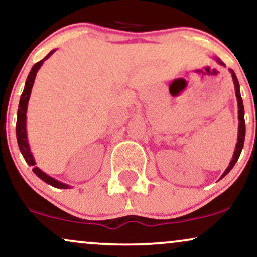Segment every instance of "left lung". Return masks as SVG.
<instances>
[{"mask_svg": "<svg viewBox=\"0 0 257 257\" xmlns=\"http://www.w3.org/2000/svg\"><path fill=\"white\" fill-rule=\"evenodd\" d=\"M217 63H219L220 65H223L224 66V63L223 61H220L218 58H216ZM230 73H231L232 76V80H233V84H235V93H236V98H237V103H238V138H237V144H236V148H235V153H233V157H232V160L230 161L228 168H226L225 172L222 174V177H220V179L222 178L225 177L226 174L229 173L230 171L232 170V167L235 166V164L238 160L239 155H241V152H242V148H243V145H244V138H245V122H244V106H243V100H242V97H241V91H239V84H238V80H237V77L235 72H233L232 70H229Z\"/></svg>", "mask_w": 257, "mask_h": 257, "instance_id": "left-lung-1", "label": "left lung"}]
</instances>
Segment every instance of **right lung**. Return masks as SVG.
<instances>
[{"instance_id":"obj_1","label":"right lung","mask_w":257,"mask_h":257,"mask_svg":"<svg viewBox=\"0 0 257 257\" xmlns=\"http://www.w3.org/2000/svg\"><path fill=\"white\" fill-rule=\"evenodd\" d=\"M53 52H54V50L51 51L50 53H48L47 56L44 58V59L38 61L37 64H34V66L32 67L31 72H29V74H28L27 80H26V84H25L24 92H22L20 103H19L18 119H16V139H18L19 148H20V151L22 153V155H24L26 162H27L29 166H33V172L38 175L39 178H40L41 180H44L45 183L50 184L51 186L57 187V188H70L69 185L60 183V181L53 179V178L50 177V175L44 173L40 168H38L37 166H35V160L33 158V154H32V152H31V148H29L28 140H27V131H26V122H27V118H26V112H27L28 100H29V97H31L32 87H33L35 76H37V72L41 67V65L44 64V61L46 60L47 58H50L51 54L53 53Z\"/></svg>"}]
</instances>
